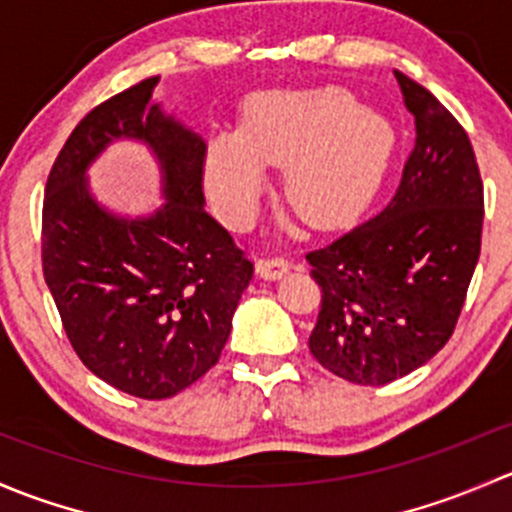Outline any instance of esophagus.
<instances>
[{
	"label": "esophagus",
	"instance_id": "1",
	"mask_svg": "<svg viewBox=\"0 0 512 512\" xmlns=\"http://www.w3.org/2000/svg\"><path fill=\"white\" fill-rule=\"evenodd\" d=\"M288 268H291V263H288V258H283V256H276V258H258V261H256L258 276L268 278V281H276V278L286 276Z\"/></svg>",
	"mask_w": 512,
	"mask_h": 512
}]
</instances>
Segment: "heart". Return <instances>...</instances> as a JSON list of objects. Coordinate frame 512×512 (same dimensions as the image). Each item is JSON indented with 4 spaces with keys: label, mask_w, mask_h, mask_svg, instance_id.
<instances>
[{
    "label": "heart",
    "mask_w": 512,
    "mask_h": 512,
    "mask_svg": "<svg viewBox=\"0 0 512 512\" xmlns=\"http://www.w3.org/2000/svg\"><path fill=\"white\" fill-rule=\"evenodd\" d=\"M394 150L379 110L342 88L263 91L249 98L241 130H217L204 155V187L221 219L246 229L268 187V167H286L288 204L313 226L350 221L370 204Z\"/></svg>",
    "instance_id": "b5f03b06"
}]
</instances>
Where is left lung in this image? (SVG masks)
<instances>
[{
	"label": "left lung",
	"mask_w": 512,
	"mask_h": 512,
	"mask_svg": "<svg viewBox=\"0 0 512 512\" xmlns=\"http://www.w3.org/2000/svg\"><path fill=\"white\" fill-rule=\"evenodd\" d=\"M394 76L416 128L397 194L305 256L323 288L310 352L365 387L407 377L449 342L481 256L483 182L471 140L424 86Z\"/></svg>",
	"instance_id": "left-lung-1"
}]
</instances>
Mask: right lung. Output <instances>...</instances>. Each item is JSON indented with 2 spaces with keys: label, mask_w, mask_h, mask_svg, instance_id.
I'll list each match as a JSON object with an SVG mask.
<instances>
[{
  "label": "right lung",
  "mask_w": 512,
  "mask_h": 512,
  "mask_svg": "<svg viewBox=\"0 0 512 512\" xmlns=\"http://www.w3.org/2000/svg\"><path fill=\"white\" fill-rule=\"evenodd\" d=\"M147 78L93 108L51 167L41 219L44 278L83 365L110 387L167 399L219 362L254 263L204 212L202 135L155 103ZM115 139L158 160L166 204L142 218L92 197L87 170Z\"/></svg>",
  "instance_id": "obj_1"
}]
</instances>
